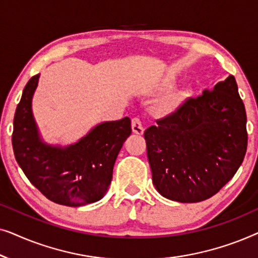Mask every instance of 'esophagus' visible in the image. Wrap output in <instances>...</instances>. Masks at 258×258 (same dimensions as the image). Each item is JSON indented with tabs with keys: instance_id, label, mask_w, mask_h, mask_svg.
I'll list each match as a JSON object with an SVG mask.
<instances>
[{
	"instance_id": "1",
	"label": "esophagus",
	"mask_w": 258,
	"mask_h": 258,
	"mask_svg": "<svg viewBox=\"0 0 258 258\" xmlns=\"http://www.w3.org/2000/svg\"><path fill=\"white\" fill-rule=\"evenodd\" d=\"M132 128H133V132L135 134H139V135H142L143 134V124H142V121H141L140 117H134L132 119Z\"/></svg>"
}]
</instances>
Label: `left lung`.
<instances>
[{
  "mask_svg": "<svg viewBox=\"0 0 258 258\" xmlns=\"http://www.w3.org/2000/svg\"><path fill=\"white\" fill-rule=\"evenodd\" d=\"M144 132L157 191L169 200L210 199L234 177L248 146L246 114L235 77L188 97Z\"/></svg>",
  "mask_w": 258,
  "mask_h": 258,
  "instance_id": "1",
  "label": "left lung"
}]
</instances>
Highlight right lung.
Wrapping results in <instances>:
<instances>
[{
	"label": "right lung",
	"mask_w": 258,
	"mask_h": 258,
	"mask_svg": "<svg viewBox=\"0 0 258 258\" xmlns=\"http://www.w3.org/2000/svg\"><path fill=\"white\" fill-rule=\"evenodd\" d=\"M38 77L28 81L14 116L12 142L17 163L31 184L52 202L68 207L96 202L110 184L116 157L132 134V121L124 117L101 123L67 148L48 146L38 136L31 112Z\"/></svg>",
	"instance_id": "add662e5"
}]
</instances>
